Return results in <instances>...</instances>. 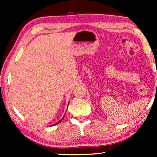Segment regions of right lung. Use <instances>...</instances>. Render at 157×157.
Instances as JSON below:
<instances>
[{
    "label": "right lung",
    "mask_w": 157,
    "mask_h": 157,
    "mask_svg": "<svg viewBox=\"0 0 157 157\" xmlns=\"http://www.w3.org/2000/svg\"><path fill=\"white\" fill-rule=\"evenodd\" d=\"M64 117H65V115H64V116H63V118H62V119H61V120H60V121H58V122H57V123H56V124H53V125H57V124H59V123H60V122H61V121H62V120H63V118H64Z\"/></svg>",
    "instance_id": "obj_1"
}]
</instances>
